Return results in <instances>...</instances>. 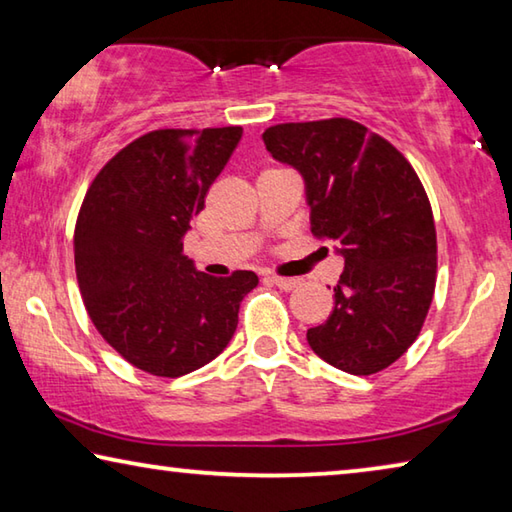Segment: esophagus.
<instances>
[{
	"mask_svg": "<svg viewBox=\"0 0 512 512\" xmlns=\"http://www.w3.org/2000/svg\"><path fill=\"white\" fill-rule=\"evenodd\" d=\"M268 280H271L275 287H280L282 291H293V289H298L300 287V277H280V275H271L268 277Z\"/></svg>",
	"mask_w": 512,
	"mask_h": 512,
	"instance_id": "esophagus-1",
	"label": "esophagus"
}]
</instances>
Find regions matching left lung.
<instances>
[{
	"mask_svg": "<svg viewBox=\"0 0 512 512\" xmlns=\"http://www.w3.org/2000/svg\"><path fill=\"white\" fill-rule=\"evenodd\" d=\"M264 142L305 178L314 237L345 257L332 316L307 329L311 350L350 375H375L418 339L436 291L429 196L391 142L348 117L277 124Z\"/></svg>",
	"mask_w": 512,
	"mask_h": 512,
	"instance_id": "8db88e82",
	"label": "left lung"
}]
</instances>
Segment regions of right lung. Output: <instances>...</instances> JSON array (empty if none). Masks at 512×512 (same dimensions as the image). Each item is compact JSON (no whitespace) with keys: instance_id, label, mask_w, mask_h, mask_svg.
<instances>
[{"instance_id":"obj_1","label":"right lung","mask_w":512,"mask_h":512,"mask_svg":"<svg viewBox=\"0 0 512 512\" xmlns=\"http://www.w3.org/2000/svg\"><path fill=\"white\" fill-rule=\"evenodd\" d=\"M241 140V126L158 128L103 164L74 228L85 311L110 348L155 377L219 357L257 287L253 271L198 273L180 239Z\"/></svg>"}]
</instances>
